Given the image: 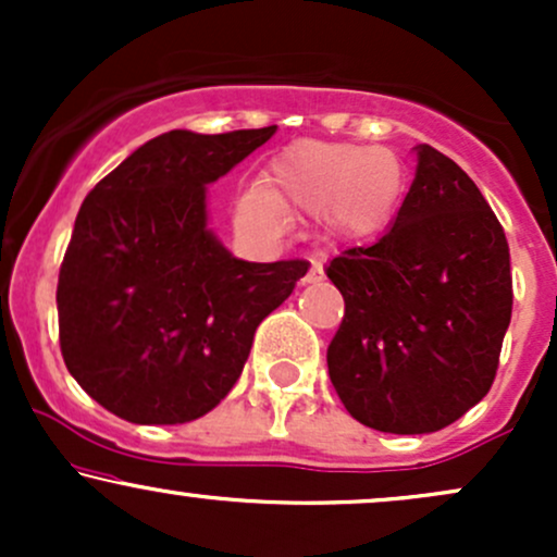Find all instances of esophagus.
Segmentation results:
<instances>
[{"label":"esophagus","mask_w":557,"mask_h":557,"mask_svg":"<svg viewBox=\"0 0 557 557\" xmlns=\"http://www.w3.org/2000/svg\"><path fill=\"white\" fill-rule=\"evenodd\" d=\"M322 277H324L322 261H319V259H311V267H309V272H306L304 283H319V280H322Z\"/></svg>","instance_id":"esophagus-1"}]
</instances>
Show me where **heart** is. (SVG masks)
<instances>
[{"mask_svg": "<svg viewBox=\"0 0 557 557\" xmlns=\"http://www.w3.org/2000/svg\"><path fill=\"white\" fill-rule=\"evenodd\" d=\"M406 177L398 157L374 146L296 140L238 201L246 225L274 227L280 214L319 216L335 238L382 233L400 207Z\"/></svg>", "mask_w": 557, "mask_h": 557, "instance_id": "1", "label": "heart"}]
</instances>
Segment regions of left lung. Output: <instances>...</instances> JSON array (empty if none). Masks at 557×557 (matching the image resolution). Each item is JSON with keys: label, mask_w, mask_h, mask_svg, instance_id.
<instances>
[{"label": "left lung", "mask_w": 557, "mask_h": 557, "mask_svg": "<svg viewBox=\"0 0 557 557\" xmlns=\"http://www.w3.org/2000/svg\"><path fill=\"white\" fill-rule=\"evenodd\" d=\"M417 177L374 246L335 257L345 314L330 380L361 424L426 434L490 393L513 309L505 233L453 159L417 146Z\"/></svg>", "instance_id": "left-lung-1"}]
</instances>
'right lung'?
<instances>
[{"label":"right lung","instance_id":"right-lung-1","mask_svg":"<svg viewBox=\"0 0 557 557\" xmlns=\"http://www.w3.org/2000/svg\"><path fill=\"white\" fill-rule=\"evenodd\" d=\"M277 125L146 140L86 196L60 267L67 372L114 417L185 424L233 389L253 332L309 264L235 259L207 227V185Z\"/></svg>","mask_w":557,"mask_h":557}]
</instances>
